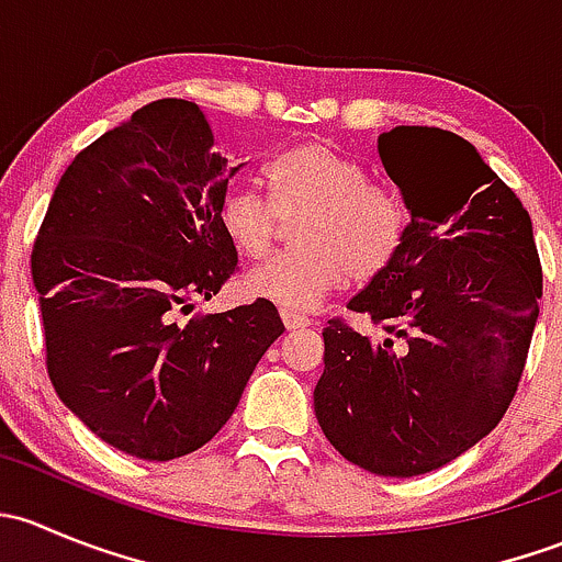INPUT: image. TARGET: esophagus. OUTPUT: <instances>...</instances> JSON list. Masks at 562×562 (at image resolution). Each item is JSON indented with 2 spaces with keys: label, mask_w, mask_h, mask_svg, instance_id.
Instances as JSON below:
<instances>
[{
  "label": "esophagus",
  "mask_w": 562,
  "mask_h": 562,
  "mask_svg": "<svg viewBox=\"0 0 562 562\" xmlns=\"http://www.w3.org/2000/svg\"><path fill=\"white\" fill-rule=\"evenodd\" d=\"M280 317H282V323H285V328H304V326H313V317L304 315V313H296V310H282Z\"/></svg>",
  "instance_id": "34e87169"
}]
</instances>
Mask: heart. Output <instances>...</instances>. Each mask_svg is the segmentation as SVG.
<instances>
[{
    "instance_id": "b5f03b06",
    "label": "heart",
    "mask_w": 562,
    "mask_h": 562,
    "mask_svg": "<svg viewBox=\"0 0 562 562\" xmlns=\"http://www.w3.org/2000/svg\"><path fill=\"white\" fill-rule=\"evenodd\" d=\"M269 201L249 187H228L217 225L241 258H263L291 223V252L255 266L241 288L282 310H313L328 293L381 277L407 239L405 201L394 187L370 181L367 168L326 140H310L269 162Z\"/></svg>"
}]
</instances>
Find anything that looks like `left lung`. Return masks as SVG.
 Instances as JSON below:
<instances>
[{"label":"left lung","instance_id":"left-lung-1","mask_svg":"<svg viewBox=\"0 0 562 562\" xmlns=\"http://www.w3.org/2000/svg\"><path fill=\"white\" fill-rule=\"evenodd\" d=\"M411 209L394 263L323 328L315 416L328 443L378 475L443 468L503 418L522 378L541 299L530 214L473 144L440 127L378 138Z\"/></svg>","mask_w":562,"mask_h":562}]
</instances>
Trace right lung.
<instances>
[{
  "label": "right lung",
  "mask_w": 562,
  "mask_h": 562,
  "mask_svg": "<svg viewBox=\"0 0 562 562\" xmlns=\"http://www.w3.org/2000/svg\"><path fill=\"white\" fill-rule=\"evenodd\" d=\"M239 168L190 100H157L78 151L32 247L45 367L113 449L168 462L234 416L285 331L269 302L192 313L236 274L217 201Z\"/></svg>",
  "instance_id": "add662e5"
}]
</instances>
